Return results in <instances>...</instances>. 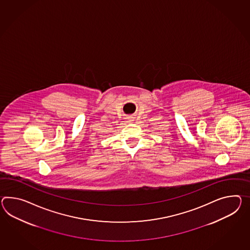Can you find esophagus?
I'll list each match as a JSON object with an SVG mask.
<instances>
[{
    "mask_svg": "<svg viewBox=\"0 0 250 250\" xmlns=\"http://www.w3.org/2000/svg\"><path fill=\"white\" fill-rule=\"evenodd\" d=\"M128 122H132V121H131V119H130V120H129V121H128Z\"/></svg>",
    "mask_w": 250,
    "mask_h": 250,
    "instance_id": "obj_1",
    "label": "esophagus"
}]
</instances>
